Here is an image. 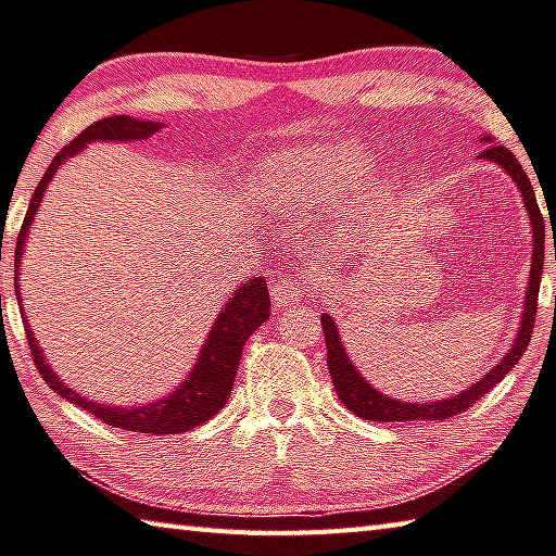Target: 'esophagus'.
<instances>
[{"label":"esophagus","instance_id":"esophagus-1","mask_svg":"<svg viewBox=\"0 0 556 556\" xmlns=\"http://www.w3.org/2000/svg\"><path fill=\"white\" fill-rule=\"evenodd\" d=\"M301 291H304V279H277L271 281V299H275L277 306H291L301 299Z\"/></svg>","mask_w":556,"mask_h":556}]
</instances>
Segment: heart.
Returning a JSON list of instances; mask_svg holds the SVG:
<instances>
[{
    "mask_svg": "<svg viewBox=\"0 0 556 556\" xmlns=\"http://www.w3.org/2000/svg\"><path fill=\"white\" fill-rule=\"evenodd\" d=\"M369 167L371 153L352 140L287 150L262 167L257 199L275 211L323 208L357 187Z\"/></svg>",
    "mask_w": 556,
    "mask_h": 556,
    "instance_id": "1",
    "label": "heart"
}]
</instances>
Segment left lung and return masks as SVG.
I'll return each instance as SVG.
<instances>
[{
	"label": "left lung",
	"instance_id": "8db88e82",
	"mask_svg": "<svg viewBox=\"0 0 556 556\" xmlns=\"http://www.w3.org/2000/svg\"><path fill=\"white\" fill-rule=\"evenodd\" d=\"M481 143H489L479 153V160H489V163L501 165L506 173L516 181L522 197L525 211H528V220L532 226V265H530V279H528V294H525V311L520 320V330L513 342L508 355L503 357L496 367H493L489 375H483L477 383H471L467 391L457 393L452 399L442 401H430V403H403L399 399H391L387 393L377 391L367 379L359 375L352 365L350 357L345 355V345L338 336V328L328 313H323V336H326V348H328V369L332 387L338 391V399L345 403V408L355 413V416L375 422H406V420H445L452 416H459L473 403L481 401L483 393H489L496 383L508 375V371L518 365L522 352L528 350L532 328H534V316H538V294H540V281H542V267H544V218L538 206V197H534V189L530 185V177L525 175L522 165L510 153L506 146H491V136H483ZM556 257V248H554Z\"/></svg>",
	"mask_w": 556,
	"mask_h": 556
}]
</instances>
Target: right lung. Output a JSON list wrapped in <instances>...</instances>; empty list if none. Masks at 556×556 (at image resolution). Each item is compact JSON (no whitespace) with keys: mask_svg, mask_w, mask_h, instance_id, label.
<instances>
[{"mask_svg":"<svg viewBox=\"0 0 556 556\" xmlns=\"http://www.w3.org/2000/svg\"><path fill=\"white\" fill-rule=\"evenodd\" d=\"M163 124H155V121H143V118H130V116H109L97 121L89 128H85L73 143H67L60 153L53 157V163L46 169L43 179L38 181V187L31 197V204L24 216L22 230H18L16 238V255H14V291L16 301L22 304V291H18V267H22V255L28 236V226L34 224V216L43 201L46 189L53 179L55 169L65 165L70 157L77 155L87 143H97V140H114V143H130V140H146L160 130ZM269 291L265 277H252L243 287L233 291V296L228 299L224 311L218 313L214 326H211L208 338L201 348V355L197 359L194 369L189 371L187 379L179 383V387L167 393L165 399L155 403H148V406H102V403H94L85 396H79L77 391L67 389L60 377L50 369V362L43 357V350H38V340L34 338L31 328H28V320L22 308V320L26 328V342L28 350H31V357L40 371V377L53 389L58 396L67 399L87 413H92L94 418L104 420L111 428L130 430V432H150V435H177V432H187L191 428L206 422L211 416L226 406L228 396L233 393V381L236 371L240 365V357H243V348L248 338L255 332L262 323L269 318Z\"/></svg>","mask_w":556,"mask_h":556,"instance_id":"add662e5","label":"right lung"}]
</instances>
